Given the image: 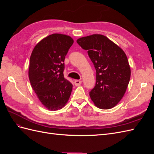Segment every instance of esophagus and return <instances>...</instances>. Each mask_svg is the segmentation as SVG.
I'll use <instances>...</instances> for the list:
<instances>
[{
  "label": "esophagus",
  "instance_id": "1",
  "mask_svg": "<svg viewBox=\"0 0 154 154\" xmlns=\"http://www.w3.org/2000/svg\"><path fill=\"white\" fill-rule=\"evenodd\" d=\"M82 81L81 80H76L74 81V85H75L76 86H79L80 85L82 84Z\"/></svg>",
  "mask_w": 154,
  "mask_h": 154
}]
</instances>
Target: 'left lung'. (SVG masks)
<instances>
[{"mask_svg": "<svg viewBox=\"0 0 154 154\" xmlns=\"http://www.w3.org/2000/svg\"><path fill=\"white\" fill-rule=\"evenodd\" d=\"M96 69V85L89 92L101 109L113 108L122 99L130 79V67L123 50L106 36L94 34L78 38Z\"/></svg>", "mask_w": 154, "mask_h": 154, "instance_id": "8db88e82", "label": "left lung"}]
</instances>
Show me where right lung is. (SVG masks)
Listing matches in <instances>:
<instances>
[{
  "instance_id": "add662e5",
  "label": "right lung",
  "mask_w": 154,
  "mask_h": 154,
  "mask_svg": "<svg viewBox=\"0 0 154 154\" xmlns=\"http://www.w3.org/2000/svg\"><path fill=\"white\" fill-rule=\"evenodd\" d=\"M73 42L71 36L54 33L40 40L31 53L28 71L31 85L49 110L62 109L71 96L72 85L64 78L63 62Z\"/></svg>"
}]
</instances>
